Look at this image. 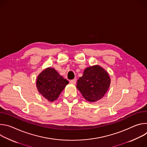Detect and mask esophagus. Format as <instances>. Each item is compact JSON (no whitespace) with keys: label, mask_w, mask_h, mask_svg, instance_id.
I'll return each mask as SVG.
<instances>
[{"label":"esophagus","mask_w":147,"mask_h":147,"mask_svg":"<svg viewBox=\"0 0 147 147\" xmlns=\"http://www.w3.org/2000/svg\"><path fill=\"white\" fill-rule=\"evenodd\" d=\"M70 82L71 83V84H76V79H73V80H71L70 81Z\"/></svg>","instance_id":"34e87169"}]
</instances>
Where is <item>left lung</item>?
<instances>
[{
	"instance_id": "1",
	"label": "left lung",
	"mask_w": 147,
	"mask_h": 147,
	"mask_svg": "<svg viewBox=\"0 0 147 147\" xmlns=\"http://www.w3.org/2000/svg\"><path fill=\"white\" fill-rule=\"evenodd\" d=\"M111 78L108 72L98 65L86 68L77 80V88L89 102H96L108 91Z\"/></svg>"
}]
</instances>
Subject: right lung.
Instances as JSON below:
<instances>
[{
  "label": "right lung",
  "mask_w": 147,
  "mask_h": 147,
  "mask_svg": "<svg viewBox=\"0 0 147 147\" xmlns=\"http://www.w3.org/2000/svg\"><path fill=\"white\" fill-rule=\"evenodd\" d=\"M69 81L53 68L48 67L37 77L36 86L38 92L49 102L56 100Z\"/></svg>",
  "instance_id": "right-lung-1"
}]
</instances>
